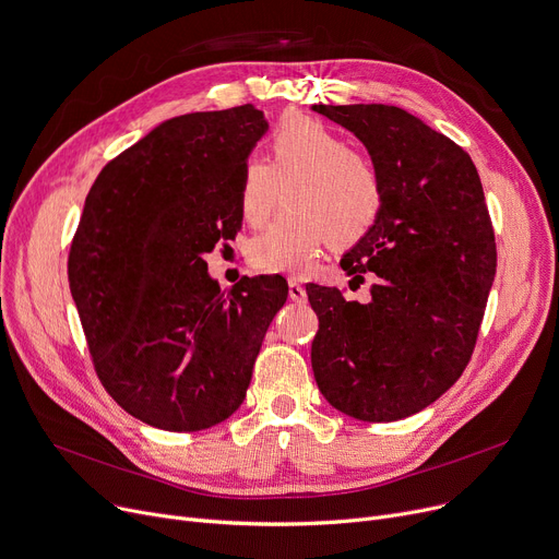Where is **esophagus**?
Returning <instances> with one entry per match:
<instances>
[{
  "mask_svg": "<svg viewBox=\"0 0 559 559\" xmlns=\"http://www.w3.org/2000/svg\"><path fill=\"white\" fill-rule=\"evenodd\" d=\"M287 295L292 301H306V287L297 281H289L287 283Z\"/></svg>",
  "mask_w": 559,
  "mask_h": 559,
  "instance_id": "1",
  "label": "esophagus"
}]
</instances>
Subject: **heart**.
Segmentation results:
<instances>
[{
  "label": "heart",
  "instance_id": "b5f03b06",
  "mask_svg": "<svg viewBox=\"0 0 559 559\" xmlns=\"http://www.w3.org/2000/svg\"><path fill=\"white\" fill-rule=\"evenodd\" d=\"M285 188L289 213L249 247L260 272L304 276L329 240L337 249L358 245L385 209V179L376 158L308 115L285 117L267 140V163L242 167L238 209L245 224H267Z\"/></svg>",
  "mask_w": 559,
  "mask_h": 559
}]
</instances>
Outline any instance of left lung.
<instances>
[{"instance_id": "obj_1", "label": "left lung", "mask_w": 559, "mask_h": 559, "mask_svg": "<svg viewBox=\"0 0 559 559\" xmlns=\"http://www.w3.org/2000/svg\"><path fill=\"white\" fill-rule=\"evenodd\" d=\"M356 133L385 179V209L342 258L371 301L308 283L319 317V392L360 421H396L437 401L476 348L496 276V238L478 169L460 144L396 106H312Z\"/></svg>"}]
</instances>
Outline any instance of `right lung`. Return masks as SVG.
<instances>
[{
    "instance_id": "add662e5",
    "label": "right lung",
    "mask_w": 559,
    "mask_h": 559,
    "mask_svg": "<svg viewBox=\"0 0 559 559\" xmlns=\"http://www.w3.org/2000/svg\"><path fill=\"white\" fill-rule=\"evenodd\" d=\"M267 120L251 104L167 120L99 171L68 281L104 390L160 430L228 419L287 299L281 276L224 297L203 253L240 230V174Z\"/></svg>"
}]
</instances>
